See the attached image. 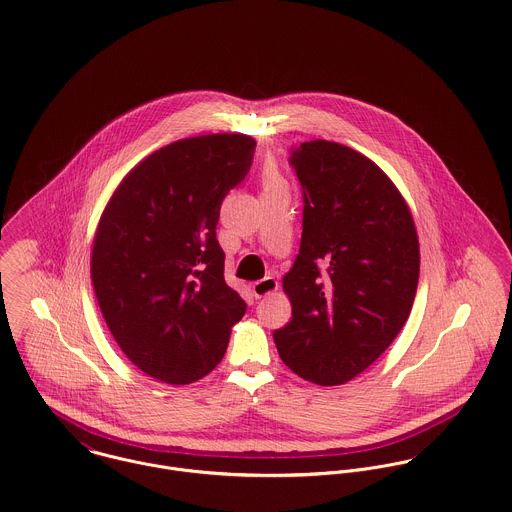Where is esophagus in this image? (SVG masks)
I'll list each match as a JSON object with an SVG mask.
<instances>
[{
	"label": "esophagus",
	"mask_w": 512,
	"mask_h": 512,
	"mask_svg": "<svg viewBox=\"0 0 512 512\" xmlns=\"http://www.w3.org/2000/svg\"><path fill=\"white\" fill-rule=\"evenodd\" d=\"M251 288H253L255 298H263V296L273 294V292L279 288V283H277V279H273V277H265V279H261V281L253 283Z\"/></svg>",
	"instance_id": "obj_1"
}]
</instances>
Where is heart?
I'll list each match as a JSON object with an SVG mask.
<instances>
[{"mask_svg":"<svg viewBox=\"0 0 512 512\" xmlns=\"http://www.w3.org/2000/svg\"><path fill=\"white\" fill-rule=\"evenodd\" d=\"M271 182H275V180H271ZM271 182H269V184H271Z\"/></svg>","mask_w":512,"mask_h":512,"instance_id":"b5f03b06","label":"heart"}]
</instances>
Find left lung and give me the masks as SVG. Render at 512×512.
I'll use <instances>...</instances> for the list:
<instances>
[{"mask_svg":"<svg viewBox=\"0 0 512 512\" xmlns=\"http://www.w3.org/2000/svg\"><path fill=\"white\" fill-rule=\"evenodd\" d=\"M302 186V239L284 292L290 322L273 338L298 377L343 385L375 363L408 320L420 273L412 214L365 155L306 141L290 151Z\"/></svg>","mask_w":512,"mask_h":512,"instance_id":"8db88e82","label":"left lung"}]
</instances>
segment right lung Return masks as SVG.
I'll use <instances>...</instances> for the list:
<instances>
[{
    "label": "right lung",
    "mask_w": 512,
    "mask_h": 512,
    "mask_svg": "<svg viewBox=\"0 0 512 512\" xmlns=\"http://www.w3.org/2000/svg\"><path fill=\"white\" fill-rule=\"evenodd\" d=\"M255 145L243 133L174 141L127 172L100 218L90 263L100 310L129 361L157 381L208 375L247 310L224 279L216 226Z\"/></svg>",
    "instance_id": "right-lung-1"
}]
</instances>
